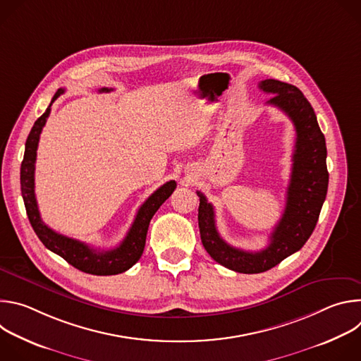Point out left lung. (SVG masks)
<instances>
[{"label": "left lung", "mask_w": 361, "mask_h": 361, "mask_svg": "<svg viewBox=\"0 0 361 361\" xmlns=\"http://www.w3.org/2000/svg\"><path fill=\"white\" fill-rule=\"evenodd\" d=\"M259 88L273 94L267 104L288 116L297 135L286 209L270 235V244L254 252L227 244L217 231L214 207L197 191L198 227L204 248L219 264L244 274L267 271L305 244L317 224L329 187L326 138L310 102L297 87L279 80H264Z\"/></svg>", "instance_id": "obj_1"}]
</instances>
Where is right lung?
Wrapping results in <instances>:
<instances>
[{
	"mask_svg": "<svg viewBox=\"0 0 361 361\" xmlns=\"http://www.w3.org/2000/svg\"><path fill=\"white\" fill-rule=\"evenodd\" d=\"M99 92H110L113 88H101ZM64 92V88H60L51 104ZM51 104L45 110V113L34 123L24 151V160L21 163V194L25 204V210L28 220L41 240V243L53 252L70 263L73 267L80 271L92 274V276H114L127 271L131 269L138 260L144 251L147 230L152 216L157 213L160 205L173 194L177 184L174 180L163 184L160 188L154 191L138 209V213L134 219V223L130 227L126 238L121 244L111 250H95L88 244L66 237L63 234L56 233L49 228L39 216L35 191H34V173H35V160H37V147L39 141V134L42 127L47 123V118L51 111Z\"/></svg>",
	"mask_w": 361,
	"mask_h": 361,
	"instance_id": "1",
	"label": "right lung"
}]
</instances>
